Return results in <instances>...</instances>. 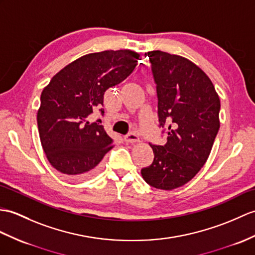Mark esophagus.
<instances>
[{"mask_svg": "<svg viewBox=\"0 0 255 255\" xmlns=\"http://www.w3.org/2000/svg\"><path fill=\"white\" fill-rule=\"evenodd\" d=\"M125 141L128 142V143H135V142L139 141V137L135 133L130 132L125 137Z\"/></svg>", "mask_w": 255, "mask_h": 255, "instance_id": "obj_1", "label": "esophagus"}]
</instances>
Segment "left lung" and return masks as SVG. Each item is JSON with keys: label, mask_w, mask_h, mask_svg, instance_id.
Listing matches in <instances>:
<instances>
[{"label": "left lung", "mask_w": 255, "mask_h": 255, "mask_svg": "<svg viewBox=\"0 0 255 255\" xmlns=\"http://www.w3.org/2000/svg\"><path fill=\"white\" fill-rule=\"evenodd\" d=\"M156 85L164 145L150 144L154 159L141 169L146 183L173 190L190 181L208 159L220 129L221 102L211 79L187 58L162 51L145 53Z\"/></svg>", "instance_id": "1"}]
</instances>
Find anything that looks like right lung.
Instances as JSON below:
<instances>
[{
  "mask_svg": "<svg viewBox=\"0 0 255 255\" xmlns=\"http://www.w3.org/2000/svg\"><path fill=\"white\" fill-rule=\"evenodd\" d=\"M138 60V53L130 50L91 53L64 67L43 89L38 129L56 170L74 179L89 178L99 170L113 139L101 120H89L97 111L104 115V92L125 80Z\"/></svg>",
  "mask_w": 255,
  "mask_h": 255,
  "instance_id": "add662e5",
  "label": "right lung"
}]
</instances>
